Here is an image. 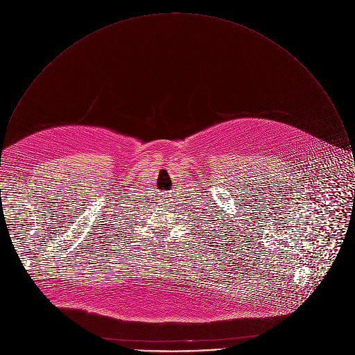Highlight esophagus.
<instances>
[{
  "mask_svg": "<svg viewBox=\"0 0 355 355\" xmlns=\"http://www.w3.org/2000/svg\"><path fill=\"white\" fill-rule=\"evenodd\" d=\"M166 197H169V196H166Z\"/></svg>",
  "mask_w": 355,
  "mask_h": 355,
  "instance_id": "obj_1",
  "label": "esophagus"
}]
</instances>
